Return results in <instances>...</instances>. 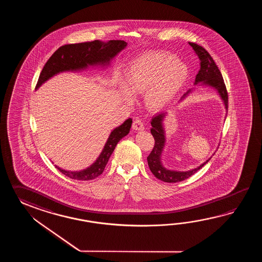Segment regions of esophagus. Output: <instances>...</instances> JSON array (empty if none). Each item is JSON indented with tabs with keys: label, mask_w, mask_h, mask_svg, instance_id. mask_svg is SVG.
Here are the masks:
<instances>
[{
	"label": "esophagus",
	"mask_w": 262,
	"mask_h": 262,
	"mask_svg": "<svg viewBox=\"0 0 262 262\" xmlns=\"http://www.w3.org/2000/svg\"><path fill=\"white\" fill-rule=\"evenodd\" d=\"M132 127H133L135 131H142V130H144V124H143L141 120H139V118H137V119L134 121Z\"/></svg>",
	"instance_id": "obj_1"
}]
</instances>
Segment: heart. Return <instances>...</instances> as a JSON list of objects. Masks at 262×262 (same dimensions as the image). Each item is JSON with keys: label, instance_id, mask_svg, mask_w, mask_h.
Masks as SVG:
<instances>
[{"label": "heart", "instance_id": "heart-1", "mask_svg": "<svg viewBox=\"0 0 262 262\" xmlns=\"http://www.w3.org/2000/svg\"><path fill=\"white\" fill-rule=\"evenodd\" d=\"M188 77L186 67L174 56L160 51H149L130 61L125 79H118L123 99L134 100V95L145 93V106L150 112L167 107L184 87Z\"/></svg>", "mask_w": 262, "mask_h": 262}]
</instances>
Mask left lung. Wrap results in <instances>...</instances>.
I'll return each mask as SVG.
<instances>
[{
	"mask_svg": "<svg viewBox=\"0 0 262 262\" xmlns=\"http://www.w3.org/2000/svg\"><path fill=\"white\" fill-rule=\"evenodd\" d=\"M190 46L193 48L195 51V55L201 61V69L195 76V82L194 85L195 87H209L214 90L217 95H219L220 99L222 100L223 105L225 106L226 110V114L228 111V93L226 90V86L224 83L222 75L218 69L217 66L213 61L212 56L209 54L204 48L201 46L195 44V43H189ZM195 87L189 89L181 98L182 102L184 101L187 96H189L190 94H192L195 91ZM167 112H161L156 114L151 121V128H150V133L154 136L156 143L152 150L150 151V155L147 157L148 165L150 167V171L156 176V178L161 180L163 182L166 183H177V182H182L185 179L189 178L193 174H195L198 170H200L201 167H203L205 164H207L209 160H211L212 155L210 158H208L206 161L203 162L200 166L192 168L190 170H185V171H180V170H174V169H169L167 168L163 165L162 161V156L165 150V146L167 142V138H166V130L164 127V121L167 117ZM227 115L225 116V119Z\"/></svg>",
	"mask_w": 262,
	"mask_h": 262,
	"instance_id": "8db88e82",
	"label": "left lung"
}]
</instances>
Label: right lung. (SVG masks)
I'll return each mask as SVG.
<instances>
[{"label": "right lung", "mask_w": 262, "mask_h": 262, "mask_svg": "<svg viewBox=\"0 0 262 262\" xmlns=\"http://www.w3.org/2000/svg\"><path fill=\"white\" fill-rule=\"evenodd\" d=\"M127 47V43L121 40L85 42L78 44L64 45L59 48L46 62L40 74L36 90L50 78L62 72H80L90 67H99L106 69L111 67L114 58ZM132 125V119L128 118L121 125L113 129L106 140V144L91 166L81 170H67L56 167L69 178L81 181H90L101 175L118 142L128 135Z\"/></svg>", "instance_id": "add662e5"}]
</instances>
